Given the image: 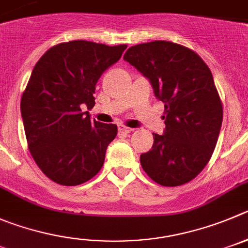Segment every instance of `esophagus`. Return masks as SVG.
<instances>
[{"mask_svg":"<svg viewBox=\"0 0 248 248\" xmlns=\"http://www.w3.org/2000/svg\"><path fill=\"white\" fill-rule=\"evenodd\" d=\"M119 132L120 133H124V135H127V133H131L132 128H129V127H126V126H120Z\"/></svg>","mask_w":248,"mask_h":248,"instance_id":"1","label":"esophagus"}]
</instances>
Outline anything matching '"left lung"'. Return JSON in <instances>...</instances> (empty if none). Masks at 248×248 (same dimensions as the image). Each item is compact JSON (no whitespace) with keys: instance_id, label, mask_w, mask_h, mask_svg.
<instances>
[{"instance_id":"1","label":"left lung","mask_w":248,"mask_h":248,"mask_svg":"<svg viewBox=\"0 0 248 248\" xmlns=\"http://www.w3.org/2000/svg\"><path fill=\"white\" fill-rule=\"evenodd\" d=\"M124 61L148 78L164 103L165 129L140 155L148 176L161 186H181L204 169L217 145L223 105L212 72L194 51L156 40L129 47Z\"/></svg>"}]
</instances>
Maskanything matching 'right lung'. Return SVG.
I'll list each match as a JSON object with an SVG mask.
<instances>
[{
	"label": "right lung",
	"mask_w": 248,
	"mask_h": 248,
	"mask_svg": "<svg viewBox=\"0 0 248 248\" xmlns=\"http://www.w3.org/2000/svg\"><path fill=\"white\" fill-rule=\"evenodd\" d=\"M127 45L85 40L48 48L36 62L20 100L25 137L36 165L63 186L84 184L100 171L117 126L90 120L95 85Z\"/></svg>",
	"instance_id": "add662e5"
}]
</instances>
